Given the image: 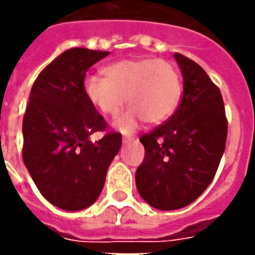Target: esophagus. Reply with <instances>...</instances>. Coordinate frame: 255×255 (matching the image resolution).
Returning a JSON list of instances; mask_svg holds the SVG:
<instances>
[{
	"mask_svg": "<svg viewBox=\"0 0 255 255\" xmlns=\"http://www.w3.org/2000/svg\"><path fill=\"white\" fill-rule=\"evenodd\" d=\"M134 136H125L124 137V143H129V141H134Z\"/></svg>",
	"mask_w": 255,
	"mask_h": 255,
	"instance_id": "obj_1",
	"label": "esophagus"
}]
</instances>
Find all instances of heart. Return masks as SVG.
<instances>
[{"mask_svg":"<svg viewBox=\"0 0 255 255\" xmlns=\"http://www.w3.org/2000/svg\"><path fill=\"white\" fill-rule=\"evenodd\" d=\"M104 77L91 76L84 92L91 105L105 116H116L125 102L130 108L115 121L122 131H131L144 119L163 124L177 109L181 78L171 61L164 59H124L104 68Z\"/></svg>","mask_w":255,"mask_h":255,"instance_id":"obj_1","label":"heart"}]
</instances>
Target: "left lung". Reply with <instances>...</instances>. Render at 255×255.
I'll return each mask as SVG.
<instances>
[{"mask_svg":"<svg viewBox=\"0 0 255 255\" xmlns=\"http://www.w3.org/2000/svg\"><path fill=\"white\" fill-rule=\"evenodd\" d=\"M184 92L177 111L144 133V160L136 171L140 196L155 209L192 203L209 187L226 147L227 118L220 90L199 64L181 53Z\"/></svg>","mask_w":255,"mask_h":255,"instance_id":"obj_1","label":"left lung"}]
</instances>
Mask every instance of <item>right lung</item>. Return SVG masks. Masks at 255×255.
Masks as SVG:
<instances>
[{"label":"right lung","mask_w":255,"mask_h":255,"mask_svg":"<svg viewBox=\"0 0 255 255\" xmlns=\"http://www.w3.org/2000/svg\"><path fill=\"white\" fill-rule=\"evenodd\" d=\"M109 52L73 47L42 70L23 115L22 157L40 194L64 211L97 201L122 134L108 124L84 92L88 68ZM107 131L95 143L89 136Z\"/></svg>","instance_id":"right-lung-1"}]
</instances>
